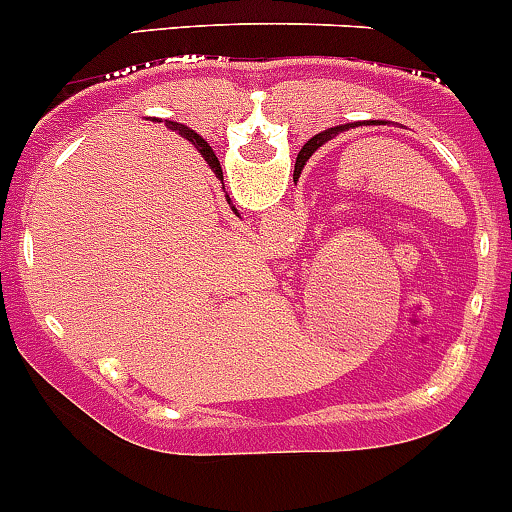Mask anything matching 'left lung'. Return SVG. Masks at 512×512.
I'll return each mask as SVG.
<instances>
[{"instance_id":"1","label":"left lung","mask_w":512,"mask_h":512,"mask_svg":"<svg viewBox=\"0 0 512 512\" xmlns=\"http://www.w3.org/2000/svg\"><path fill=\"white\" fill-rule=\"evenodd\" d=\"M362 124H380V122H377V119H370V122L340 124V127H330V130H325V132H320V135H315V137H312V140L307 142L305 147H302V152H300V155H297V162H295V175H300V172H302V167H305V162L310 160V157H312V152H315L317 147H322V145H325L327 140H332V137H335V135H340V132L350 130V127H362Z\"/></svg>"}]
</instances>
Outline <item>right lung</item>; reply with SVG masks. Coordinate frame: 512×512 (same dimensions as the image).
<instances>
[{
    "label": "right lung",
    "mask_w": 512,
    "mask_h": 512,
    "mask_svg": "<svg viewBox=\"0 0 512 512\" xmlns=\"http://www.w3.org/2000/svg\"><path fill=\"white\" fill-rule=\"evenodd\" d=\"M172 124V130H177L180 132L182 137H187V140L192 142V145L197 147V150H200V155L205 157V162L207 165H210V170L215 172V175H222V167H220V160H217L215 157V152H212V147L207 145L205 140H202L200 135H197L195 130H190V127H185V124H177V122H170ZM227 202H230V197H227ZM232 210H235V207H232ZM237 212V210H235Z\"/></svg>",
    "instance_id": "right-lung-1"
}]
</instances>
